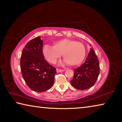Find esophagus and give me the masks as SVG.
Masks as SVG:
<instances>
[{
    "label": "esophagus",
    "mask_w": 122,
    "mask_h": 122,
    "mask_svg": "<svg viewBox=\"0 0 122 122\" xmlns=\"http://www.w3.org/2000/svg\"><path fill=\"white\" fill-rule=\"evenodd\" d=\"M65 70L63 69H59V68H56V71L57 73H59V72H62V71H63Z\"/></svg>",
    "instance_id": "obj_1"
}]
</instances>
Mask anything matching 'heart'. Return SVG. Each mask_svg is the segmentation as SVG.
Returning <instances> with one entry per match:
<instances>
[{
  "label": "heart",
  "mask_w": 122,
  "mask_h": 122,
  "mask_svg": "<svg viewBox=\"0 0 122 122\" xmlns=\"http://www.w3.org/2000/svg\"><path fill=\"white\" fill-rule=\"evenodd\" d=\"M43 53L49 62L55 63L62 54L63 58L69 66L81 64L86 56V48L80 42L71 39H64L54 43V46L46 45Z\"/></svg>",
  "instance_id": "1"
}]
</instances>
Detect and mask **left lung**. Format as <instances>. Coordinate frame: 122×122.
I'll list each match as a JSON object with an SVG mask.
<instances>
[{
	"mask_svg": "<svg viewBox=\"0 0 122 122\" xmlns=\"http://www.w3.org/2000/svg\"><path fill=\"white\" fill-rule=\"evenodd\" d=\"M74 70L71 83L78 90H85L93 86L100 74V64L95 51L91 48L83 64Z\"/></svg>",
	"mask_w": 122,
	"mask_h": 122,
	"instance_id": "8db88e82",
	"label": "left lung"
}]
</instances>
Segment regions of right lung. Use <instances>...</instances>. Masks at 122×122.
I'll list each match as a JSON object with an SVG mask.
<instances>
[{
  "label": "right lung",
  "instance_id": "1",
  "mask_svg": "<svg viewBox=\"0 0 122 122\" xmlns=\"http://www.w3.org/2000/svg\"><path fill=\"white\" fill-rule=\"evenodd\" d=\"M43 41L40 36L33 39L24 48L20 59L22 76L30 89L44 92L53 86L55 67L48 63L43 54Z\"/></svg>",
  "mask_w": 122,
  "mask_h": 122
}]
</instances>
